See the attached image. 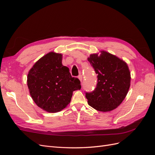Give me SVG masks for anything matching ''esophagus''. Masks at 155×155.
<instances>
[{
    "instance_id": "obj_1",
    "label": "esophagus",
    "mask_w": 155,
    "mask_h": 155,
    "mask_svg": "<svg viewBox=\"0 0 155 155\" xmlns=\"http://www.w3.org/2000/svg\"><path fill=\"white\" fill-rule=\"evenodd\" d=\"M78 79H79V80L81 81V82L82 81V79H83V76H82V75H81V74L79 75V76H78Z\"/></svg>"
}]
</instances>
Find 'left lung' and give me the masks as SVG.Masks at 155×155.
<instances>
[{"mask_svg": "<svg viewBox=\"0 0 155 155\" xmlns=\"http://www.w3.org/2000/svg\"><path fill=\"white\" fill-rule=\"evenodd\" d=\"M97 74L96 88L86 92L88 104L97 110L108 112L115 109L126 97L130 85V73L127 63L116 56L101 51L88 58Z\"/></svg>", "mask_w": 155, "mask_h": 155, "instance_id": "obj_1", "label": "left lung"}]
</instances>
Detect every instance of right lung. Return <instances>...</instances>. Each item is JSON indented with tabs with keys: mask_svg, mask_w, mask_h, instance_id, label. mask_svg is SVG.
<instances>
[{
	"mask_svg": "<svg viewBox=\"0 0 155 155\" xmlns=\"http://www.w3.org/2000/svg\"><path fill=\"white\" fill-rule=\"evenodd\" d=\"M80 81L72 77L62 64V54L49 52L30 70L27 85L36 105L48 112H58L71 101L74 91L80 90Z\"/></svg>",
	"mask_w": 155,
	"mask_h": 155,
	"instance_id": "right-lung-1",
	"label": "right lung"
}]
</instances>
